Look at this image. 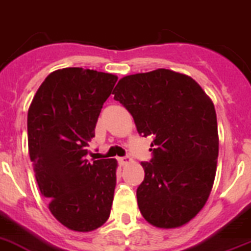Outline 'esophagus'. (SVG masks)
Instances as JSON below:
<instances>
[{
  "instance_id": "obj_1",
  "label": "esophagus",
  "mask_w": 251,
  "mask_h": 251,
  "mask_svg": "<svg viewBox=\"0 0 251 251\" xmlns=\"http://www.w3.org/2000/svg\"><path fill=\"white\" fill-rule=\"evenodd\" d=\"M119 163L121 166L129 165V163H131V158H130V157H120L119 158Z\"/></svg>"
}]
</instances>
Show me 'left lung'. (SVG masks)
<instances>
[{
    "label": "left lung",
    "instance_id": "left-lung-1",
    "mask_svg": "<svg viewBox=\"0 0 251 251\" xmlns=\"http://www.w3.org/2000/svg\"><path fill=\"white\" fill-rule=\"evenodd\" d=\"M132 115L139 134L153 136L151 163L136 190L145 221L158 228H178L207 203L218 158L214 104L186 74L168 69L127 75L113 93Z\"/></svg>",
    "mask_w": 251,
    "mask_h": 251
}]
</instances>
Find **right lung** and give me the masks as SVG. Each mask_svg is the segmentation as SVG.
Instances as JSON below:
<instances>
[{"mask_svg":"<svg viewBox=\"0 0 251 251\" xmlns=\"http://www.w3.org/2000/svg\"><path fill=\"white\" fill-rule=\"evenodd\" d=\"M119 77L83 67L50 73L28 109V148L39 190L65 227L90 232L108 220L116 159H85L103 103Z\"/></svg>","mask_w":251,"mask_h":251,"instance_id":"1","label":"right lung"}]
</instances>
